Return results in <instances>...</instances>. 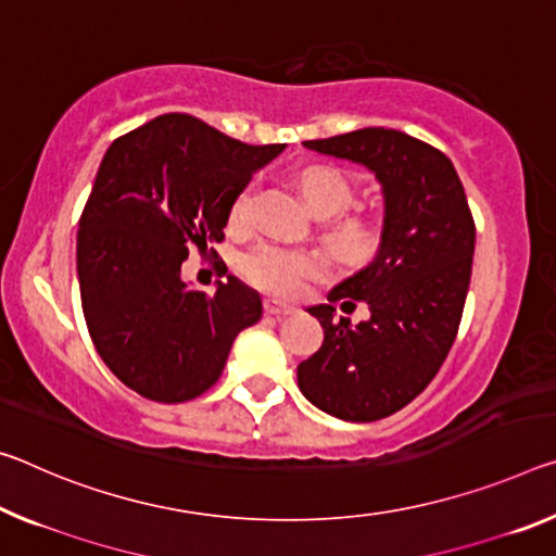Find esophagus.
Segmentation results:
<instances>
[{
	"mask_svg": "<svg viewBox=\"0 0 556 556\" xmlns=\"http://www.w3.org/2000/svg\"><path fill=\"white\" fill-rule=\"evenodd\" d=\"M264 314H269V316H289V314H294V306L279 302V299H264Z\"/></svg>",
	"mask_w": 556,
	"mask_h": 556,
	"instance_id": "obj_1",
	"label": "esophagus"
}]
</instances>
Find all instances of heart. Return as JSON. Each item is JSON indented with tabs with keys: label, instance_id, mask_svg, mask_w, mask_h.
I'll return each mask as SVG.
<instances>
[{
	"label": "heart",
	"instance_id": "b5f03b06",
	"mask_svg": "<svg viewBox=\"0 0 556 556\" xmlns=\"http://www.w3.org/2000/svg\"><path fill=\"white\" fill-rule=\"evenodd\" d=\"M299 188L306 205L314 210V215L331 217L343 213L354 200V185L346 175L333 170V167H306L299 175ZM254 207V188H247L235 198L230 210V223L232 225H247L252 217ZM326 242H329L331 252L339 260L349 264H366L371 262L378 250H381L383 235L381 227L371 219H339L337 225H331V230L326 232ZM242 275L252 281L254 287L264 289L271 294H294L302 287L306 277H312L319 269L314 254L302 250H289V247L279 244H257L240 260Z\"/></svg>",
	"mask_w": 556,
	"mask_h": 556
}]
</instances>
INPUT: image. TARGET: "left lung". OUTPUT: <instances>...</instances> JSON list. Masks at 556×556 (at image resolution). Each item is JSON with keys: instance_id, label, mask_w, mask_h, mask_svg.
Returning <instances> with one entry per match:
<instances>
[{"instance_id": "obj_1", "label": "left lung", "mask_w": 556, "mask_h": 556, "mask_svg": "<svg viewBox=\"0 0 556 556\" xmlns=\"http://www.w3.org/2000/svg\"><path fill=\"white\" fill-rule=\"evenodd\" d=\"M304 148L376 175L383 242L366 267L331 289L329 304L306 309L324 341L296 366L299 389L333 418H386L433 381L455 341L475 254L468 198L451 157L401 130L361 128ZM346 295L369 304L366 323L332 319L330 304Z\"/></svg>"}]
</instances>
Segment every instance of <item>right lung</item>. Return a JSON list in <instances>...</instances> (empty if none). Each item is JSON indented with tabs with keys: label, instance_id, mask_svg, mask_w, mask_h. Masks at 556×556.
<instances>
[{
	"label": "right lung",
	"instance_id": "obj_1",
	"mask_svg": "<svg viewBox=\"0 0 556 556\" xmlns=\"http://www.w3.org/2000/svg\"><path fill=\"white\" fill-rule=\"evenodd\" d=\"M285 143L247 146L188 113H165L113 140L76 237L88 333L128 389L157 403L205 393L262 299L232 275L215 294L182 279L190 247L225 237L235 198ZM227 271V269H225Z\"/></svg>",
	"mask_w": 556,
	"mask_h": 556
}]
</instances>
